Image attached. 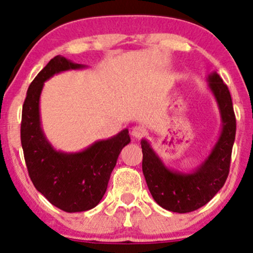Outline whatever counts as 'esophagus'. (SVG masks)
<instances>
[{
	"mask_svg": "<svg viewBox=\"0 0 253 253\" xmlns=\"http://www.w3.org/2000/svg\"><path fill=\"white\" fill-rule=\"evenodd\" d=\"M145 133H146V132H145V129L140 126H135V127H133V128H132V135L136 139L143 138V136L145 135Z\"/></svg>",
	"mask_w": 253,
	"mask_h": 253,
	"instance_id": "34e87169",
	"label": "esophagus"
}]
</instances>
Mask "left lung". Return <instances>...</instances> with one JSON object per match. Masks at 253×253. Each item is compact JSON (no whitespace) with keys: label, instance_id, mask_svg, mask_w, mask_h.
I'll list each match as a JSON object with an SVG mask.
<instances>
[{"label":"left lung","instance_id":"8db88e82","mask_svg":"<svg viewBox=\"0 0 253 253\" xmlns=\"http://www.w3.org/2000/svg\"><path fill=\"white\" fill-rule=\"evenodd\" d=\"M208 88L221 118V133L207 158L190 172L169 169L146 139H141L143 172L153 200L164 210L189 213L208 203L225 184L236 138V115L229 90L215 71L208 75Z\"/></svg>","mask_w":253,"mask_h":253}]
</instances>
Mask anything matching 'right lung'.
<instances>
[{
  "instance_id": "1",
  "label": "right lung",
  "mask_w": 253,
  "mask_h": 253,
  "mask_svg": "<svg viewBox=\"0 0 253 253\" xmlns=\"http://www.w3.org/2000/svg\"><path fill=\"white\" fill-rule=\"evenodd\" d=\"M84 68L63 56L52 58L31 83L22 107L21 145L32 182L52 205L68 213L96 207L121 150L130 141L127 128L74 153L57 151L47 140L40 121L43 83L59 72Z\"/></svg>"
}]
</instances>
